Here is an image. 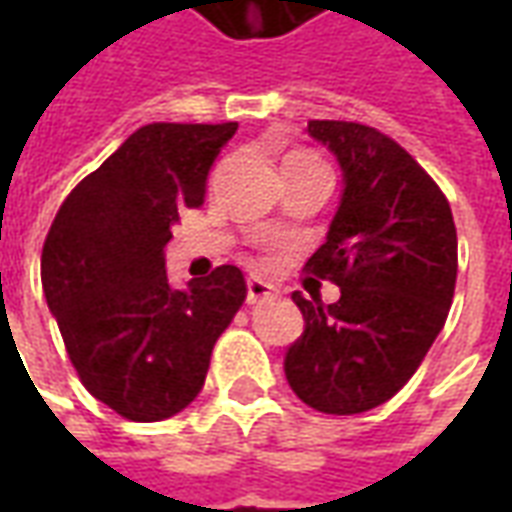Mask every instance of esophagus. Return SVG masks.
<instances>
[{
	"mask_svg": "<svg viewBox=\"0 0 512 512\" xmlns=\"http://www.w3.org/2000/svg\"><path fill=\"white\" fill-rule=\"evenodd\" d=\"M271 296H274V288L268 285L266 279H260V277L246 279V301H249V304H260V301H268Z\"/></svg>",
	"mask_w": 512,
	"mask_h": 512,
	"instance_id": "obj_1",
	"label": "esophagus"
}]
</instances>
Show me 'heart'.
Instances as JSON below:
<instances>
[{"instance_id": "b5f03b06", "label": "heart", "mask_w": 512, "mask_h": 512, "mask_svg": "<svg viewBox=\"0 0 512 512\" xmlns=\"http://www.w3.org/2000/svg\"><path fill=\"white\" fill-rule=\"evenodd\" d=\"M288 158H312V156H304V153H293V156H288Z\"/></svg>"}]
</instances>
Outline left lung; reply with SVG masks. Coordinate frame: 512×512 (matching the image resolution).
Wrapping results in <instances>:
<instances>
[{
	"instance_id": "1",
	"label": "left lung",
	"mask_w": 512,
	"mask_h": 512,
	"mask_svg": "<svg viewBox=\"0 0 512 512\" xmlns=\"http://www.w3.org/2000/svg\"><path fill=\"white\" fill-rule=\"evenodd\" d=\"M332 150L343 194L307 271L340 299L293 293L304 332L285 351L290 389L323 414H362L414 376L450 312L458 235L447 197L395 139L343 120H310Z\"/></svg>"
}]
</instances>
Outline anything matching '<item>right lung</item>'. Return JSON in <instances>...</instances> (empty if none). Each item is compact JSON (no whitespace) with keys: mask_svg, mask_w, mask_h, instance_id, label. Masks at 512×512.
<instances>
[{"mask_svg":"<svg viewBox=\"0 0 512 512\" xmlns=\"http://www.w3.org/2000/svg\"><path fill=\"white\" fill-rule=\"evenodd\" d=\"M238 123H150L68 194L54 216L40 282L87 392L134 422L178 414L200 395L211 351L246 299L244 274L172 288L164 249L180 211Z\"/></svg>","mask_w":512,"mask_h":512,"instance_id":"add662e5","label":"right lung"}]
</instances>
